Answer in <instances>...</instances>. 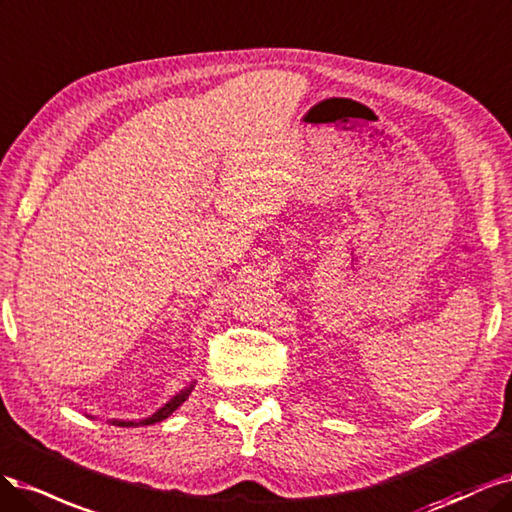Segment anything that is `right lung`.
<instances>
[{
	"label": "right lung",
	"mask_w": 512,
	"mask_h": 512,
	"mask_svg": "<svg viewBox=\"0 0 512 512\" xmlns=\"http://www.w3.org/2000/svg\"><path fill=\"white\" fill-rule=\"evenodd\" d=\"M193 387H195V385H189L187 389L176 393L168 404H163L157 412H153L151 417H146V419H142V421H119V419H112L110 423H112V425H119V427H136V425H153V423H159V421H163V419H168V417L172 415V412L189 398V393H191Z\"/></svg>",
	"instance_id": "add662e5"
}]
</instances>
